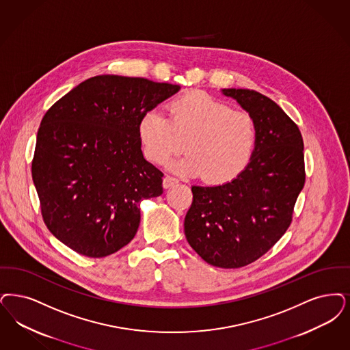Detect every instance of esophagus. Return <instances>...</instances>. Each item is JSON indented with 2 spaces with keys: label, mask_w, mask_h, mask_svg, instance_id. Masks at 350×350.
<instances>
[{
  "label": "esophagus",
  "mask_w": 350,
  "mask_h": 350,
  "mask_svg": "<svg viewBox=\"0 0 350 350\" xmlns=\"http://www.w3.org/2000/svg\"><path fill=\"white\" fill-rule=\"evenodd\" d=\"M176 183H178V180H177L176 177L165 176V177H164V181H163V186H164V189H169V187L174 186Z\"/></svg>",
  "instance_id": "esophagus-1"
}]
</instances>
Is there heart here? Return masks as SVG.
Listing matches in <instances>:
<instances>
[{"mask_svg": "<svg viewBox=\"0 0 350 350\" xmlns=\"http://www.w3.org/2000/svg\"><path fill=\"white\" fill-rule=\"evenodd\" d=\"M144 156L163 164L185 150L189 154L170 167L190 176H200L213 185L233 180L252 157L256 129L252 116L234 111L204 92H189L168 105V117L146 113L138 126Z\"/></svg>", "mask_w": 350, "mask_h": 350, "instance_id": "obj_1", "label": "heart"}]
</instances>
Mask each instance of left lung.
I'll return each instance as SVG.
<instances>
[{
    "instance_id": "1",
    "label": "left lung",
    "mask_w": 350,
    "mask_h": 350,
    "mask_svg": "<svg viewBox=\"0 0 350 350\" xmlns=\"http://www.w3.org/2000/svg\"><path fill=\"white\" fill-rule=\"evenodd\" d=\"M252 116L256 140L250 163L233 181L193 186L185 236L211 266L239 268L265 255L292 223L305 185L304 139L298 126L265 95L224 88Z\"/></svg>"
}]
</instances>
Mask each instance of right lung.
<instances>
[{
    "mask_svg": "<svg viewBox=\"0 0 350 350\" xmlns=\"http://www.w3.org/2000/svg\"><path fill=\"white\" fill-rule=\"evenodd\" d=\"M144 78L98 75L42 117L32 160L42 220L71 250L103 258L138 230L140 202L163 194V173L140 150L142 117L180 91Z\"/></svg>",
    "mask_w": 350,
    "mask_h": 350,
    "instance_id": "add662e5",
    "label": "right lung"
}]
</instances>
